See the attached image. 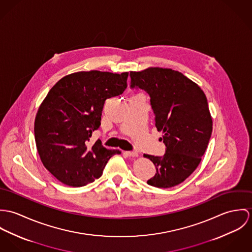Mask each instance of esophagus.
<instances>
[{
    "label": "esophagus",
    "instance_id": "obj_1",
    "mask_svg": "<svg viewBox=\"0 0 252 252\" xmlns=\"http://www.w3.org/2000/svg\"><path fill=\"white\" fill-rule=\"evenodd\" d=\"M125 154H126L127 157H132V158L138 157V153H137L136 151H129V152H126Z\"/></svg>",
    "mask_w": 252,
    "mask_h": 252
}]
</instances>
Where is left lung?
<instances>
[{
    "instance_id": "1",
    "label": "left lung",
    "mask_w": 252,
    "mask_h": 252,
    "mask_svg": "<svg viewBox=\"0 0 252 252\" xmlns=\"http://www.w3.org/2000/svg\"><path fill=\"white\" fill-rule=\"evenodd\" d=\"M131 89L149 94L156 127L166 146L163 157L144 155L157 173L148 185L169 189L189 178L201 161L213 131L207 97L198 85L171 68L130 71Z\"/></svg>"
}]
</instances>
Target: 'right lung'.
Returning a JSON list of instances; mask_svg holds the SVG:
<instances>
[{
    "mask_svg": "<svg viewBox=\"0 0 252 252\" xmlns=\"http://www.w3.org/2000/svg\"><path fill=\"white\" fill-rule=\"evenodd\" d=\"M128 72L79 71L59 80L40 104L34 120V139L40 160L57 180L83 187L98 179L119 150L89 141L100 126L107 98L122 94Z\"/></svg>",
    "mask_w": 252,
    "mask_h": 252,
    "instance_id": "right-lung-1",
    "label": "right lung"
}]
</instances>
